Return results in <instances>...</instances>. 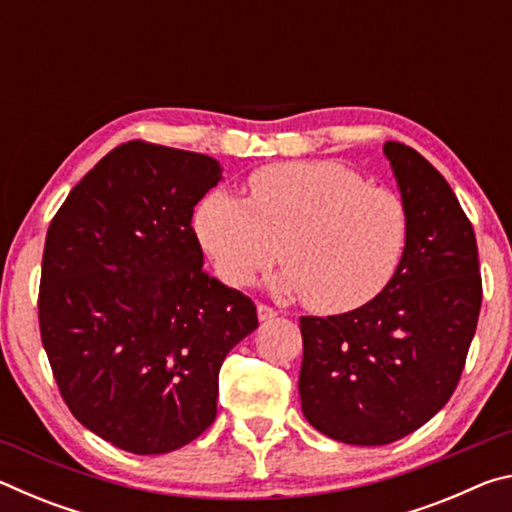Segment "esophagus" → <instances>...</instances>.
<instances>
[{"instance_id":"esophagus-1","label":"esophagus","mask_w":512,"mask_h":512,"mask_svg":"<svg viewBox=\"0 0 512 512\" xmlns=\"http://www.w3.org/2000/svg\"><path fill=\"white\" fill-rule=\"evenodd\" d=\"M275 316H277V311L273 307H268V305H264V302H259V305H257V318L262 320V323H268V320H273Z\"/></svg>"}]
</instances>
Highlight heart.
Wrapping results in <instances>:
<instances>
[{"mask_svg":"<svg viewBox=\"0 0 512 512\" xmlns=\"http://www.w3.org/2000/svg\"><path fill=\"white\" fill-rule=\"evenodd\" d=\"M194 232L230 287H246L280 253L287 266L273 277L275 291L305 296L320 314H343L393 280L409 212L400 194L368 185L345 164L282 162L248 178V201L225 189L203 196Z\"/></svg>","mask_w":512,"mask_h":512,"instance_id":"b5f03b06","label":"heart"}]
</instances>
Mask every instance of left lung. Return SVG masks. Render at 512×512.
<instances>
[{
    "label": "left lung",
    "mask_w": 512,
    "mask_h": 512,
    "mask_svg": "<svg viewBox=\"0 0 512 512\" xmlns=\"http://www.w3.org/2000/svg\"><path fill=\"white\" fill-rule=\"evenodd\" d=\"M409 241L379 296L339 316H302V413L348 445H388L431 420L456 391L481 311L472 223L429 160L386 142Z\"/></svg>",
    "instance_id": "obj_1"
}]
</instances>
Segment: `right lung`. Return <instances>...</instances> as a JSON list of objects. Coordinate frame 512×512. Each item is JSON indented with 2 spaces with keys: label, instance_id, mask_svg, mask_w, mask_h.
Returning <instances> with one entry per match:
<instances>
[{
  "label": "right lung",
  "instance_id": "add662e5",
  "mask_svg": "<svg viewBox=\"0 0 512 512\" xmlns=\"http://www.w3.org/2000/svg\"><path fill=\"white\" fill-rule=\"evenodd\" d=\"M210 155L133 140L85 173L47 230L42 345L83 427L131 454H167L216 418L221 363L257 327L255 302L203 268L194 205Z\"/></svg>",
  "mask_w": 512,
  "mask_h": 512
}]
</instances>
